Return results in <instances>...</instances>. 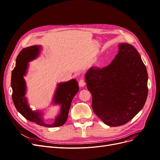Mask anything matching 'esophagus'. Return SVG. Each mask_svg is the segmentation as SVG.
Returning a JSON list of instances; mask_svg holds the SVG:
<instances>
[{"mask_svg": "<svg viewBox=\"0 0 160 160\" xmlns=\"http://www.w3.org/2000/svg\"><path fill=\"white\" fill-rule=\"evenodd\" d=\"M79 85L80 86V88H83V87H84L85 85V82L83 79H80L79 81Z\"/></svg>", "mask_w": 160, "mask_h": 160, "instance_id": "34e87169", "label": "esophagus"}]
</instances>
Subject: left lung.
Wrapping results in <instances>:
<instances>
[{
  "label": "left lung",
  "instance_id": "obj_1",
  "mask_svg": "<svg viewBox=\"0 0 160 160\" xmlns=\"http://www.w3.org/2000/svg\"><path fill=\"white\" fill-rule=\"evenodd\" d=\"M85 78L94 113L109 126L129 122L146 101V67L137 49L128 43L119 44L110 65L101 69L91 67Z\"/></svg>",
  "mask_w": 160,
  "mask_h": 160
}]
</instances>
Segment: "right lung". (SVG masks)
<instances>
[{
	"label": "right lung",
	"instance_id": "obj_1",
	"mask_svg": "<svg viewBox=\"0 0 160 160\" xmlns=\"http://www.w3.org/2000/svg\"><path fill=\"white\" fill-rule=\"evenodd\" d=\"M41 49V46L33 45L23 49L18 55L16 66L11 75L12 101L17 110L30 122L47 128L62 126L68 118L72 100L79 91V85L75 79L58 84L53 98V103L61 105V111L55 118V122L52 124L45 123L40 111H33L30 109L25 97L26 83L23 76L27 73L28 62L37 57Z\"/></svg>",
	"mask_w": 160,
	"mask_h": 160
}]
</instances>
